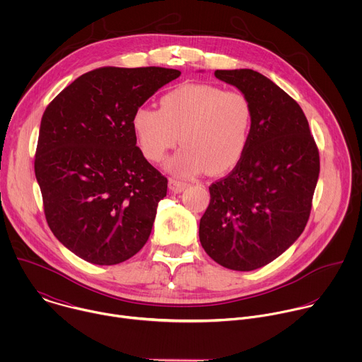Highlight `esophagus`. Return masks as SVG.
Masks as SVG:
<instances>
[{"label": "esophagus", "mask_w": 362, "mask_h": 362, "mask_svg": "<svg viewBox=\"0 0 362 362\" xmlns=\"http://www.w3.org/2000/svg\"><path fill=\"white\" fill-rule=\"evenodd\" d=\"M187 186H189L187 183H185V182H182V180H177V179H170V180H169V189H170V192H173V193H180V192H183Z\"/></svg>", "instance_id": "1"}]
</instances>
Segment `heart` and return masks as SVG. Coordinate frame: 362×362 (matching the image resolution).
Here are the masks:
<instances>
[{"label":"heart","instance_id":"obj_1","mask_svg":"<svg viewBox=\"0 0 362 362\" xmlns=\"http://www.w3.org/2000/svg\"><path fill=\"white\" fill-rule=\"evenodd\" d=\"M252 124L247 97L206 83H186L160 98V109L143 105L132 127L144 158L159 163L179 141L168 169L193 177L208 169L219 175L233 168L246 148Z\"/></svg>","mask_w":362,"mask_h":362}]
</instances>
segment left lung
Wrapping results in <instances>:
<instances>
[{
    "instance_id": "1",
    "label": "left lung",
    "mask_w": 362,
    "mask_h": 362,
    "mask_svg": "<svg viewBox=\"0 0 362 362\" xmlns=\"http://www.w3.org/2000/svg\"><path fill=\"white\" fill-rule=\"evenodd\" d=\"M252 107L246 148L211 187L199 239L215 262L233 271L262 268L303 232L320 176V153L298 103L261 73L216 70Z\"/></svg>"
}]
</instances>
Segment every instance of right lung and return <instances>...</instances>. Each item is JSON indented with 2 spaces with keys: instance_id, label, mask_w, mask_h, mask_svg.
<instances>
[{
  "instance_id": "1",
  "label": "right lung",
  "mask_w": 362,
  "mask_h": 362,
  "mask_svg": "<svg viewBox=\"0 0 362 362\" xmlns=\"http://www.w3.org/2000/svg\"><path fill=\"white\" fill-rule=\"evenodd\" d=\"M179 76L163 67H103L76 78L45 109L34 162L44 214L81 259L117 265L147 242L168 179L136 146L132 117Z\"/></svg>"
}]
</instances>
